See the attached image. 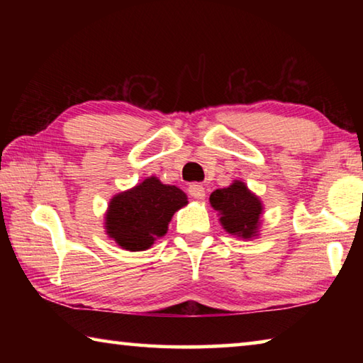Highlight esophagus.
<instances>
[{"mask_svg":"<svg viewBox=\"0 0 363 363\" xmlns=\"http://www.w3.org/2000/svg\"><path fill=\"white\" fill-rule=\"evenodd\" d=\"M189 194L192 195L194 199L201 200V199H205V187L199 182H194L189 186Z\"/></svg>","mask_w":363,"mask_h":363,"instance_id":"obj_1","label":"esophagus"}]
</instances>
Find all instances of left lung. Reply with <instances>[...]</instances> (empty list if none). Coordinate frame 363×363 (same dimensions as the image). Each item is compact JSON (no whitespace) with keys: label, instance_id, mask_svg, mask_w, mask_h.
Returning <instances> with one entry per match:
<instances>
[{"label":"left lung","instance_id":"1","mask_svg":"<svg viewBox=\"0 0 363 363\" xmlns=\"http://www.w3.org/2000/svg\"><path fill=\"white\" fill-rule=\"evenodd\" d=\"M210 203L220 213V224L227 232L243 238L255 235L262 206L243 182L235 181L227 189L214 190Z\"/></svg>","mask_w":363,"mask_h":363}]
</instances>
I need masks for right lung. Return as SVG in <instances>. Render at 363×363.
Returning <instances> with one entry per match:
<instances>
[{"instance_id":"1","label":"right lung","mask_w":363,"mask_h":363,"mask_svg":"<svg viewBox=\"0 0 363 363\" xmlns=\"http://www.w3.org/2000/svg\"><path fill=\"white\" fill-rule=\"evenodd\" d=\"M184 205L187 196L181 189L150 177L113 196L106 218L107 233L121 248L147 250L167 233L171 218Z\"/></svg>"}]
</instances>
